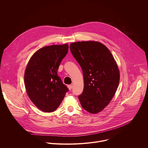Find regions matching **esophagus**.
<instances>
[{
  "mask_svg": "<svg viewBox=\"0 0 148 148\" xmlns=\"http://www.w3.org/2000/svg\"><path fill=\"white\" fill-rule=\"evenodd\" d=\"M68 88L69 89V90H71V89L73 88V86L72 85L68 86Z\"/></svg>",
  "mask_w": 148,
  "mask_h": 148,
  "instance_id": "esophagus-1",
  "label": "esophagus"
}]
</instances>
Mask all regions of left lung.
<instances>
[{"mask_svg":"<svg viewBox=\"0 0 148 148\" xmlns=\"http://www.w3.org/2000/svg\"><path fill=\"white\" fill-rule=\"evenodd\" d=\"M70 49L80 65L84 77V90L78 96L82 107L95 114L111 101L120 79L117 63L110 50L95 41H77Z\"/></svg>","mask_w":148,"mask_h":148,"instance_id":"left-lung-1","label":"left lung"}]
</instances>
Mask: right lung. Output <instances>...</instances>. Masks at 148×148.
Returning <instances> with one entry per match:
<instances>
[{
	"instance_id": "right-lung-1",
	"label": "right lung",
	"mask_w": 148,
	"mask_h": 148,
	"mask_svg": "<svg viewBox=\"0 0 148 148\" xmlns=\"http://www.w3.org/2000/svg\"><path fill=\"white\" fill-rule=\"evenodd\" d=\"M68 50V44L43 47L33 54L27 64L24 75L26 92L44 112L56 111L69 91L57 75Z\"/></svg>"
}]
</instances>
